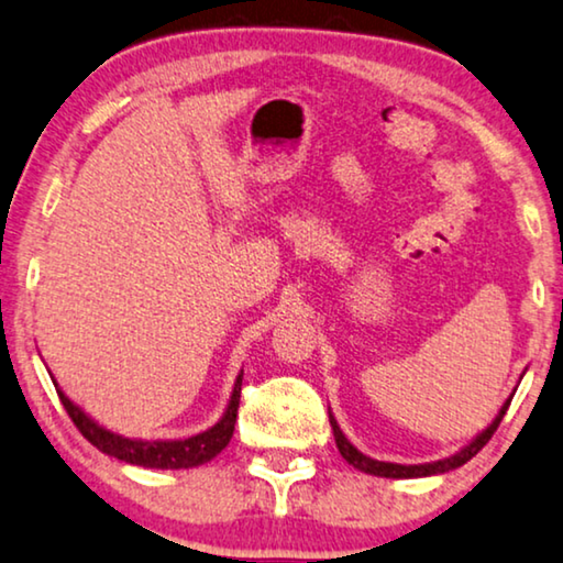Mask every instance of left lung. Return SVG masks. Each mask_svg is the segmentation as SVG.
<instances>
[{"mask_svg": "<svg viewBox=\"0 0 563 563\" xmlns=\"http://www.w3.org/2000/svg\"><path fill=\"white\" fill-rule=\"evenodd\" d=\"M508 406H510V400L505 402L503 406V410H500V416L495 418L493 421V426H489L487 431H482L477 439H474L470 446L466 449H462V451H456L454 456H449V459H441V462H431V464H390V462H377V459H369V456H364L362 451H357L352 446L350 441H346V437L342 431H339V426H336V421H334V416H329L331 418V429H334V439H336V446H339V454H342L346 462H350L354 470H360V472H367V474H375V477H393V479H408V477H429V474H441V472H449V470H456V466H462V464H466L470 462V459L477 454V451L485 446V443L493 439V433L497 431V426H500V421H503V416H505V410H508Z\"/></svg>", "mask_w": 563, "mask_h": 563, "instance_id": "left-lung-1", "label": "left lung"}]
</instances>
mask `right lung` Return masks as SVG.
<instances>
[{"label":"right lung","mask_w":563,"mask_h":563,"mask_svg":"<svg viewBox=\"0 0 563 563\" xmlns=\"http://www.w3.org/2000/svg\"><path fill=\"white\" fill-rule=\"evenodd\" d=\"M240 393H242V375L236 377L232 400H229L227 413L221 416L217 426H211L209 431L199 433V437L184 439V441H132L122 439L117 433H109L91 421L81 408H76L66 395L58 390V398L66 408V413L78 431L84 433V439L93 443L104 454L120 459L126 464L150 466V470H188V466H199L203 462H211L221 449L227 446L229 439L234 433L236 423V410H240Z\"/></svg>","instance_id":"obj_1"}]
</instances>
